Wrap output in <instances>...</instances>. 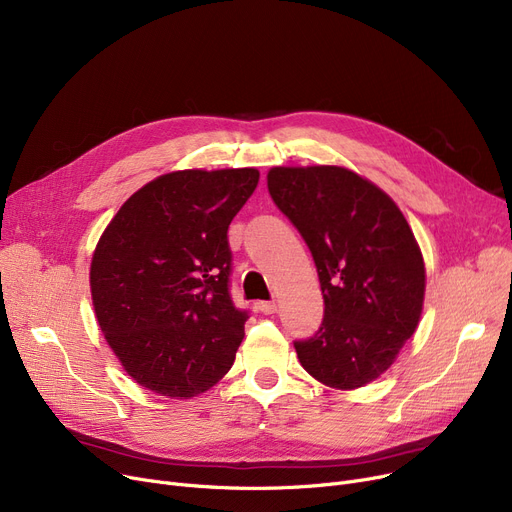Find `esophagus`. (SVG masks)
<instances>
[{
	"instance_id": "obj_1",
	"label": "esophagus",
	"mask_w": 512,
	"mask_h": 512,
	"mask_svg": "<svg viewBox=\"0 0 512 512\" xmlns=\"http://www.w3.org/2000/svg\"><path fill=\"white\" fill-rule=\"evenodd\" d=\"M257 307H259V311H261V313H265V315H272V313H276V311H278L276 301H261Z\"/></svg>"
}]
</instances>
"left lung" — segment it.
<instances>
[{"mask_svg": "<svg viewBox=\"0 0 512 512\" xmlns=\"http://www.w3.org/2000/svg\"><path fill=\"white\" fill-rule=\"evenodd\" d=\"M267 188L305 238L324 294V321L294 340L315 380L355 390L382 375L413 336L425 267L405 215L378 186L338 166L272 168Z\"/></svg>", "mask_w": 512, "mask_h": 512, "instance_id": "left-lung-1", "label": "left lung"}]
</instances>
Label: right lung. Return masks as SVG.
<instances>
[{
    "mask_svg": "<svg viewBox=\"0 0 512 512\" xmlns=\"http://www.w3.org/2000/svg\"><path fill=\"white\" fill-rule=\"evenodd\" d=\"M257 182L255 168L164 174L101 234L91 261L95 315L143 388L191 398L232 367L249 311L230 297L228 226Z\"/></svg>",
    "mask_w": 512,
    "mask_h": 512,
    "instance_id": "1",
    "label": "right lung"
}]
</instances>
